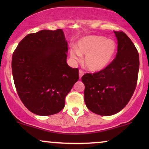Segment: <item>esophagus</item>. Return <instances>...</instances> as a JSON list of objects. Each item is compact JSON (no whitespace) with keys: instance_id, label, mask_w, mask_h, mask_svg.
I'll list each match as a JSON object with an SVG mask.
<instances>
[{"instance_id":"obj_1","label":"esophagus","mask_w":149,"mask_h":149,"mask_svg":"<svg viewBox=\"0 0 149 149\" xmlns=\"http://www.w3.org/2000/svg\"><path fill=\"white\" fill-rule=\"evenodd\" d=\"M79 78L81 79V77H82V76L83 75V74H84V72H83V70H79Z\"/></svg>"}]
</instances>
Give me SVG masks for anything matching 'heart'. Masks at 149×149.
<instances>
[{
    "label": "heart",
    "mask_w": 149,
    "mask_h": 149,
    "mask_svg": "<svg viewBox=\"0 0 149 149\" xmlns=\"http://www.w3.org/2000/svg\"><path fill=\"white\" fill-rule=\"evenodd\" d=\"M117 43L104 36L89 35L81 38L77 47L70 50V57L76 61L85 56L84 66L87 70L97 72L104 70L111 64L117 52Z\"/></svg>",
    "instance_id": "b5f03b06"
}]
</instances>
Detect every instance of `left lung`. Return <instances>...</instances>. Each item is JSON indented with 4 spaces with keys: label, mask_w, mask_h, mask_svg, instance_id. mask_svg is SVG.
I'll list each match as a JSON object with an SVG mask.
<instances>
[{
    "label": "left lung",
    "mask_w": 149,
    "mask_h": 149,
    "mask_svg": "<svg viewBox=\"0 0 149 149\" xmlns=\"http://www.w3.org/2000/svg\"><path fill=\"white\" fill-rule=\"evenodd\" d=\"M117 39L116 58L104 70L85 74L84 99L91 112L102 116L115 115L129 102L137 84L139 55L123 32L114 31Z\"/></svg>",
    "instance_id": "8db88e82"
}]
</instances>
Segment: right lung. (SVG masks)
<instances>
[{
    "mask_svg": "<svg viewBox=\"0 0 149 149\" xmlns=\"http://www.w3.org/2000/svg\"><path fill=\"white\" fill-rule=\"evenodd\" d=\"M68 42L62 29L26 36L12 56V74L19 98L37 115L56 114L79 80L78 68L67 64Z\"/></svg>",
    "mask_w": 149,
    "mask_h": 149,
    "instance_id": "1",
    "label": "right lung"
}]
</instances>
